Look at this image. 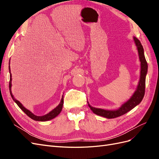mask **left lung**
Returning a JSON list of instances; mask_svg holds the SVG:
<instances>
[{
  "label": "left lung",
  "instance_id": "8db88e82",
  "mask_svg": "<svg viewBox=\"0 0 159 159\" xmlns=\"http://www.w3.org/2000/svg\"><path fill=\"white\" fill-rule=\"evenodd\" d=\"M134 40L137 48L139 60H140L141 61V76L137 90L134 93L132 97L130 98V99L128 100L126 103L123 104L121 107L117 110L110 111L93 107L88 102L89 108L95 114L108 119L115 118L125 114L141 102L145 92V79L147 73L148 65L145 59V54H144L143 47L141 42L135 37H134Z\"/></svg>",
  "mask_w": 159,
  "mask_h": 159
}]
</instances>
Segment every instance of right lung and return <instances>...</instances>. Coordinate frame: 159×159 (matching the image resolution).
I'll return each mask as SVG.
<instances>
[{
    "label": "right lung",
    "instance_id": "obj_1",
    "mask_svg": "<svg viewBox=\"0 0 159 159\" xmlns=\"http://www.w3.org/2000/svg\"><path fill=\"white\" fill-rule=\"evenodd\" d=\"M9 71H10L11 73V69H10V64H9ZM11 81H12V75L11 74L10 75V82H9V89H10V93H11V95L12 98L13 99V100L15 102V103L18 105V106L20 107L24 112H25L28 117H30L31 119H32L33 120H35V121H48V120L52 119L55 118L56 116H57L60 114V113L61 112V111L62 109V107H63V104H64V98L62 96V98L61 99L60 103L57 105V106L54 109H53L52 111H50V113H48V114L43 115V116H36V115H34L32 112H30L29 110H28L27 109H26L23 105L18 102V100H16L15 98L13 97V95L12 94L11 92Z\"/></svg>",
    "mask_w": 159,
    "mask_h": 159
}]
</instances>
